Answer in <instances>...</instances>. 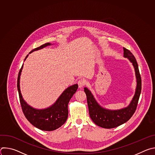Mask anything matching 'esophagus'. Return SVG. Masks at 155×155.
<instances>
[{
  "label": "esophagus",
  "instance_id": "obj_1",
  "mask_svg": "<svg viewBox=\"0 0 155 155\" xmlns=\"http://www.w3.org/2000/svg\"><path fill=\"white\" fill-rule=\"evenodd\" d=\"M86 80H84V79H80L78 81V87L80 88H82L85 84H86Z\"/></svg>",
  "mask_w": 155,
  "mask_h": 155
}]
</instances>
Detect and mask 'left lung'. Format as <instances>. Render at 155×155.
Instances as JSON below:
<instances>
[{"instance_id":"1","label":"left lung","mask_w":155,"mask_h":155,"mask_svg":"<svg viewBox=\"0 0 155 155\" xmlns=\"http://www.w3.org/2000/svg\"><path fill=\"white\" fill-rule=\"evenodd\" d=\"M124 56L127 58L133 64L137 78V87L135 95L129 105L119 110H109L101 107L94 99L93 94L86 87L84 91L87 97L89 114L93 122L97 126L107 128H114L127 121L136 112L142 90V80L137 61L132 53L123 48Z\"/></svg>"}]
</instances>
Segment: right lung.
<instances>
[{"label":"right lung","mask_w":155,"mask_h":155,"mask_svg":"<svg viewBox=\"0 0 155 155\" xmlns=\"http://www.w3.org/2000/svg\"><path fill=\"white\" fill-rule=\"evenodd\" d=\"M50 45V43L43 44L39 47L32 50L29 53ZM28 56V55H27L25 59ZM23 66V64L18 74L17 87L21 106L25 117L32 125L43 130L50 131L60 127L67 120L68 117V104L71 97L75 93L78 88V85L76 84L67 88L62 93L56 103L51 107L43 110L34 109L26 104L21 94L19 78Z\"/></svg>","instance_id":"right-lung-1"}]
</instances>
